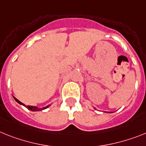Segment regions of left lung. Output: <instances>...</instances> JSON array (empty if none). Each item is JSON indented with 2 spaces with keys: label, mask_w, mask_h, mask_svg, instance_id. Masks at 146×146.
Listing matches in <instances>:
<instances>
[{
  "label": "left lung",
  "mask_w": 146,
  "mask_h": 146,
  "mask_svg": "<svg viewBox=\"0 0 146 146\" xmlns=\"http://www.w3.org/2000/svg\"><path fill=\"white\" fill-rule=\"evenodd\" d=\"M94 109H95V110H96V108H94ZM108 113H113V112H108Z\"/></svg>",
  "instance_id": "8db88e82"
}]
</instances>
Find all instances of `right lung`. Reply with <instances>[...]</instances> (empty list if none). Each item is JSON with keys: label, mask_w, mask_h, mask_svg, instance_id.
Wrapping results in <instances>:
<instances>
[{"label": "right lung", "mask_w": 146, "mask_h": 146, "mask_svg": "<svg viewBox=\"0 0 146 146\" xmlns=\"http://www.w3.org/2000/svg\"><path fill=\"white\" fill-rule=\"evenodd\" d=\"M13 98H14V100H15V101H16L18 104H20V105H24V106H25V107L27 108L28 110H29V111H42V110H44V109L50 107V105H46V107H44V108H38V107H37V106H32V105H25L24 103H22L21 102H20L18 100H17L16 98L15 97V96H13Z\"/></svg>", "instance_id": "right-lung-1"}]
</instances>
